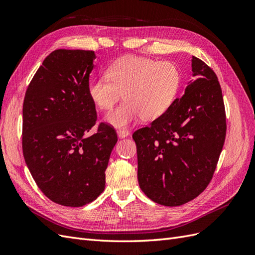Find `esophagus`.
<instances>
[{
  "instance_id": "obj_1",
  "label": "esophagus",
  "mask_w": 255,
  "mask_h": 255,
  "mask_svg": "<svg viewBox=\"0 0 255 255\" xmlns=\"http://www.w3.org/2000/svg\"><path fill=\"white\" fill-rule=\"evenodd\" d=\"M117 135H118V137L120 138V139H122V138H126V137H128V135H129V132L128 129H118L117 130Z\"/></svg>"
}]
</instances>
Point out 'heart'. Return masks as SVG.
I'll use <instances>...</instances> for the list:
<instances>
[{
  "instance_id": "b5f03b06",
  "label": "heart",
  "mask_w": 255,
  "mask_h": 255,
  "mask_svg": "<svg viewBox=\"0 0 255 255\" xmlns=\"http://www.w3.org/2000/svg\"><path fill=\"white\" fill-rule=\"evenodd\" d=\"M181 75L171 61L126 56L115 61L106 70V76L91 79L88 96L99 109L109 111L121 97V103L106 116L109 125L122 128L140 117L158 118L173 103L180 87Z\"/></svg>"
}]
</instances>
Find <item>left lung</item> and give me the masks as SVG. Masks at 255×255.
Instances as JSON below:
<instances>
[{
    "mask_svg": "<svg viewBox=\"0 0 255 255\" xmlns=\"http://www.w3.org/2000/svg\"><path fill=\"white\" fill-rule=\"evenodd\" d=\"M195 81L168 111L137 129L138 183L144 195L165 206L191 201L206 188L225 143L227 123L217 75L192 56Z\"/></svg>",
    "mask_w": 255,
    "mask_h": 255,
    "instance_id": "1",
    "label": "left lung"
}]
</instances>
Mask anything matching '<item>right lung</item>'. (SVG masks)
I'll return each mask as SVG.
<instances>
[{
	"instance_id": "1",
	"label": "right lung",
	"mask_w": 255,
	"mask_h": 255,
	"mask_svg": "<svg viewBox=\"0 0 255 255\" xmlns=\"http://www.w3.org/2000/svg\"><path fill=\"white\" fill-rule=\"evenodd\" d=\"M94 51H53L26 90L23 103V155L37 186L53 202L79 207L105 188V170L118 138L96 125V105L87 92Z\"/></svg>"
}]
</instances>
